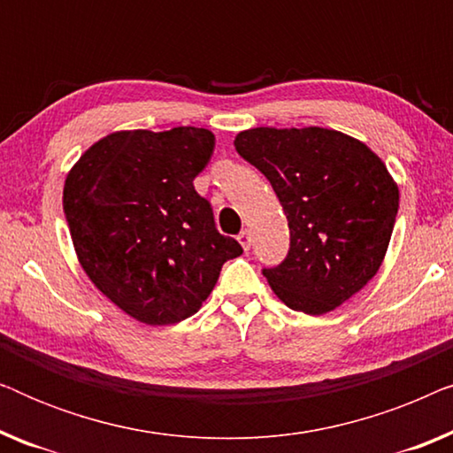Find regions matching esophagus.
Returning a JSON list of instances; mask_svg holds the SVG:
<instances>
[{"label": "esophagus", "instance_id": "esophagus-1", "mask_svg": "<svg viewBox=\"0 0 453 453\" xmlns=\"http://www.w3.org/2000/svg\"><path fill=\"white\" fill-rule=\"evenodd\" d=\"M237 239H239V243H241V247H243V250L247 251L251 247V237H250V231H241L239 234H237Z\"/></svg>", "mask_w": 453, "mask_h": 453}]
</instances>
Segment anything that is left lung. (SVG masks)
<instances>
[{
  "label": "left lung",
  "instance_id": "1",
  "mask_svg": "<svg viewBox=\"0 0 453 453\" xmlns=\"http://www.w3.org/2000/svg\"><path fill=\"white\" fill-rule=\"evenodd\" d=\"M234 148L282 203L290 250L264 270L293 311L324 315L377 274L392 239L400 191L367 144L326 127H253Z\"/></svg>",
  "mask_w": 453,
  "mask_h": 453
}]
</instances>
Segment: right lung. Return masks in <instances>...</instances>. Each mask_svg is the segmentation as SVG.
<instances>
[{"instance_id": "right-lung-1", "label": "right lung", "mask_w": 453, "mask_h": 453, "mask_svg": "<svg viewBox=\"0 0 453 453\" xmlns=\"http://www.w3.org/2000/svg\"><path fill=\"white\" fill-rule=\"evenodd\" d=\"M214 152L203 127L127 129L86 150L64 185L78 262L129 318L179 324L212 293L226 259L243 253L216 231L194 179Z\"/></svg>"}]
</instances>
